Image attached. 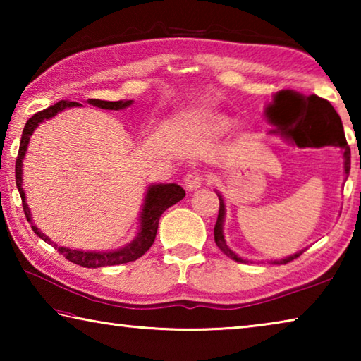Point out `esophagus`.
I'll return each instance as SVG.
<instances>
[{
	"instance_id": "34e87169",
	"label": "esophagus",
	"mask_w": 361,
	"mask_h": 361,
	"mask_svg": "<svg viewBox=\"0 0 361 361\" xmlns=\"http://www.w3.org/2000/svg\"><path fill=\"white\" fill-rule=\"evenodd\" d=\"M204 175L200 172H192V173H188L185 176V188L186 191H195V189H199L200 186L204 185Z\"/></svg>"
}]
</instances>
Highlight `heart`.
Here are the masks:
<instances>
[{"label":"heart","instance_id":"1","mask_svg":"<svg viewBox=\"0 0 361 361\" xmlns=\"http://www.w3.org/2000/svg\"><path fill=\"white\" fill-rule=\"evenodd\" d=\"M197 124L202 127L204 130L210 133H224L226 130L231 129L232 121L224 114L212 113V111H199L195 116Z\"/></svg>","mask_w":361,"mask_h":361}]
</instances>
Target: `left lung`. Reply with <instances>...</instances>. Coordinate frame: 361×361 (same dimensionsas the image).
Instances as JSON below:
<instances>
[{"mask_svg":"<svg viewBox=\"0 0 361 361\" xmlns=\"http://www.w3.org/2000/svg\"><path fill=\"white\" fill-rule=\"evenodd\" d=\"M266 118L276 129H272L271 135H280L285 140H291L296 145H299L301 138L305 137L310 142H314L315 146H339L344 149V175L345 180L350 172V149L347 146V140L344 135V127H342V121L339 114L336 113L331 103L325 99H320L317 95L305 97L295 90H280L274 95V100L271 105L266 108ZM219 199V212L218 219L215 224V242L219 250L229 258L239 261V262H248L247 259H242L237 256L226 243L223 226H224V216H226V205L223 195L216 191ZM304 250L295 255L286 256L283 259L271 261L272 264H286L293 259H296Z\"/></svg>","mask_w":361,"mask_h":361,"instance_id":"8db88e82","label":"left lung"}]
</instances>
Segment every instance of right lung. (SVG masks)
I'll return each instance as SVG.
<instances>
[{
  "label": "right lung",
  "instance_id": "right-lung-1",
  "mask_svg": "<svg viewBox=\"0 0 361 361\" xmlns=\"http://www.w3.org/2000/svg\"><path fill=\"white\" fill-rule=\"evenodd\" d=\"M89 105H94L97 108L102 109H114V111H119V109H124L127 106H130L133 100H119V102H106V100H99V99H89L87 100ZM73 106H82L81 103L76 102H68V100H60L56 105L49 106L42 111L36 113L27 121L25 129L22 132V140H20V148H19V156H17L16 161V185L17 189H19L20 197H22V204H23V212H25L27 221L32 224V228L35 231V234L41 237L42 240L49 245H54L56 250H59L66 259L75 262L78 266L82 267H103V266H116V264H124V262H130L138 259L140 256H143L146 252H148L149 247L152 245V242L156 239V232H157V226H159V218L164 212H166L169 207L175 205L176 202L185 197L186 192L180 185L176 183H167V185H149L148 189H146V195L142 205V212H140V228L130 243L121 247L118 250H109V252H82V250H71L66 247H59L57 243H54L49 237L41 232L32 221V212L28 209L27 204V197H25V191L22 188V167H23V157L27 154V148L30 143V137L33 135V132L36 127H38L41 122H44L47 119H51L56 116L57 113L63 111L66 108H73Z\"/></svg>",
  "mask_w": 361,
  "mask_h": 361
}]
</instances>
